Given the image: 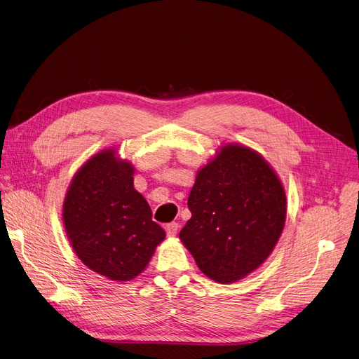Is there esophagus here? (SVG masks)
Segmentation results:
<instances>
[{"instance_id": "esophagus-1", "label": "esophagus", "mask_w": 359, "mask_h": 359, "mask_svg": "<svg viewBox=\"0 0 359 359\" xmlns=\"http://www.w3.org/2000/svg\"><path fill=\"white\" fill-rule=\"evenodd\" d=\"M177 229H179V225H177L176 222H172V224H167V225H165L167 236H176Z\"/></svg>"}]
</instances>
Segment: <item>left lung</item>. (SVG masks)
Segmentation results:
<instances>
[{
  "label": "left lung",
  "instance_id": "obj_1",
  "mask_svg": "<svg viewBox=\"0 0 359 359\" xmlns=\"http://www.w3.org/2000/svg\"><path fill=\"white\" fill-rule=\"evenodd\" d=\"M179 238L213 281L245 278L270 257L284 229V186L258 151L231 142L196 173Z\"/></svg>",
  "mask_w": 359,
  "mask_h": 359
}]
</instances>
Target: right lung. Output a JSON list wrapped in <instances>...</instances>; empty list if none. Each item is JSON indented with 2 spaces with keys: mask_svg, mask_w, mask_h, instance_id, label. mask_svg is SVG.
Wrapping results in <instances>:
<instances>
[{
  "mask_svg": "<svg viewBox=\"0 0 359 359\" xmlns=\"http://www.w3.org/2000/svg\"><path fill=\"white\" fill-rule=\"evenodd\" d=\"M134 165L115 149L90 156L72 177L62 219L83 264L112 281L146 270L164 229L151 219L147 201L134 189Z\"/></svg>",
  "mask_w": 359,
  "mask_h": 359,
  "instance_id": "1",
  "label": "right lung"
}]
</instances>
